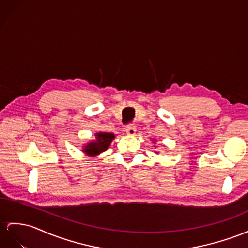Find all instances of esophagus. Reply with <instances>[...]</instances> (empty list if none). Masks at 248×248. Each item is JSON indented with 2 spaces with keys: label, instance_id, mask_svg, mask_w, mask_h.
I'll list each match as a JSON object with an SVG mask.
<instances>
[{
  "label": "esophagus",
  "instance_id": "obj_1",
  "mask_svg": "<svg viewBox=\"0 0 248 248\" xmlns=\"http://www.w3.org/2000/svg\"><path fill=\"white\" fill-rule=\"evenodd\" d=\"M125 131H126V134H127V135H129V136H134V135L136 134L137 128H136V126H135V125L130 124V125H127V126H126Z\"/></svg>",
  "mask_w": 248,
  "mask_h": 248
}]
</instances>
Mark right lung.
I'll list each match as a JSON object with an SVG mask.
<instances>
[{"label":"right lung","mask_w":248,"mask_h":248,"mask_svg":"<svg viewBox=\"0 0 248 248\" xmlns=\"http://www.w3.org/2000/svg\"><path fill=\"white\" fill-rule=\"evenodd\" d=\"M114 139V135L111 132H98L95 134V140L89 142L87 145L84 146L83 153H85L87 155L94 156L99 154L105 152L109 147L111 141Z\"/></svg>","instance_id":"right-lung-1"}]
</instances>
